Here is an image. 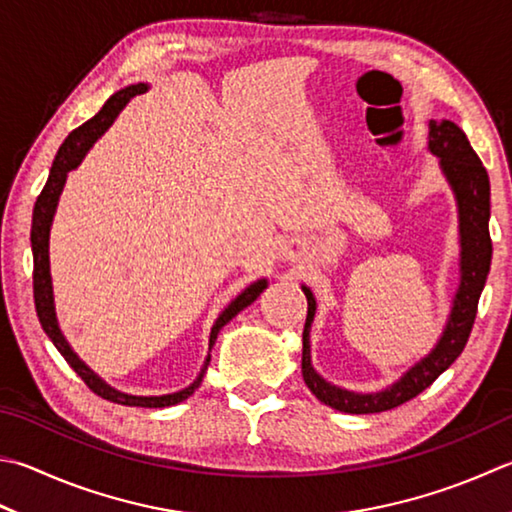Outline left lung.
Masks as SVG:
<instances>
[{"mask_svg": "<svg viewBox=\"0 0 512 512\" xmlns=\"http://www.w3.org/2000/svg\"><path fill=\"white\" fill-rule=\"evenodd\" d=\"M430 151L439 156L441 169L446 173L459 205V231H461V285L452 305L446 332L426 359L419 361L403 379L392 388L376 394H356L325 383L312 368L310 359V327L314 321L316 301L312 292L303 287L307 296V318L303 330V379L318 401L334 410L350 414H370L392 410L417 397L437 376L455 363L464 352L468 336L477 316L481 289L486 285L493 258V240H490V180L481 165L475 149L470 147L466 133L450 120H430Z\"/></svg>", "mask_w": 512, "mask_h": 512, "instance_id": "1", "label": "left lung"}]
</instances>
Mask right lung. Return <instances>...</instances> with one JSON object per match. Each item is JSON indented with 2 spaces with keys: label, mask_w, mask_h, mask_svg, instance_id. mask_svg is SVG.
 <instances>
[{
  "label": "right lung",
  "mask_w": 512,
  "mask_h": 512,
  "mask_svg": "<svg viewBox=\"0 0 512 512\" xmlns=\"http://www.w3.org/2000/svg\"><path fill=\"white\" fill-rule=\"evenodd\" d=\"M147 91V84H131L127 89L118 91L111 95L102 109L93 115L91 120H86L82 127H77L75 131L69 133V138L62 142L60 151L53 160L51 173H48V180L42 189V194L37 196L35 207H33V225H31V247H33V298H35V312L40 323L44 327V332L48 334V339L53 341V345L60 350V354L66 359V363L77 372V376L89 385V390L98 394V397L120 403V406H136V408H167L173 406V403L185 401L187 397L196 392L198 385L202 383V376H205V370L198 374V379L189 385V388L165 394V397H131V394H122L118 390H113L106 385L100 376H95L93 370L86 368V365L77 359V354L71 350V345L66 343V339L57 327V318H55V307H53V285H51V272H48V231H51L53 223V214L57 207V198L62 194V187L66 182V173L80 165L84 153L89 151L91 144L98 140L102 133L111 127V122L118 118V113L124 109L133 95ZM267 287V281H258L254 285H249L243 294H240L236 301H231L227 305V310L218 316L216 325L211 327V336H209V350L216 343V336L220 332V327L227 325L231 318H234L240 310H245L247 305H252L260 292ZM211 356H207L209 365Z\"/></svg>",
  "instance_id": "1"
}]
</instances>
